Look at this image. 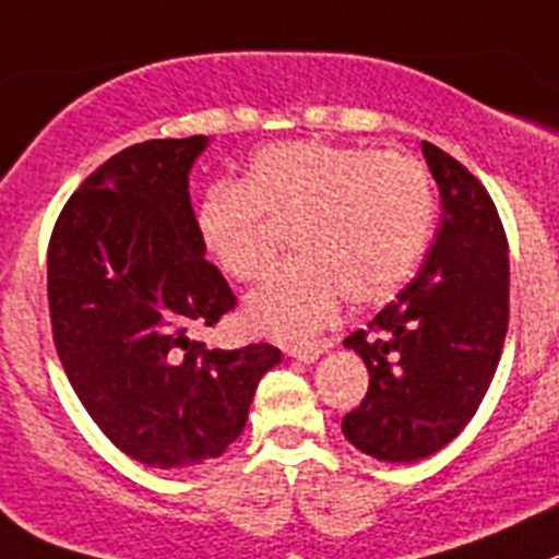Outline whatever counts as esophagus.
<instances>
[{
    "mask_svg": "<svg viewBox=\"0 0 559 559\" xmlns=\"http://www.w3.org/2000/svg\"><path fill=\"white\" fill-rule=\"evenodd\" d=\"M286 353H289V356L300 364H314L317 358L322 356V344H317V342L289 344V347H286Z\"/></svg>",
    "mask_w": 559,
    "mask_h": 559,
    "instance_id": "obj_1",
    "label": "esophagus"
}]
</instances>
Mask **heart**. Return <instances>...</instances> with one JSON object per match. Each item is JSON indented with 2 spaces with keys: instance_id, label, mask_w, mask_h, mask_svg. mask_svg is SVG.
I'll use <instances>...</instances> for the list:
<instances>
[{
  "instance_id": "b5f03b06",
  "label": "heart",
  "mask_w": 559,
  "mask_h": 559,
  "mask_svg": "<svg viewBox=\"0 0 559 559\" xmlns=\"http://www.w3.org/2000/svg\"><path fill=\"white\" fill-rule=\"evenodd\" d=\"M262 217L292 226L295 259L245 297V320L297 338L325 325L342 295L353 306L397 295L430 242L436 195L425 165L403 151L295 140L255 151L239 185L198 198V239L228 278L253 281L273 264Z\"/></svg>"
}]
</instances>
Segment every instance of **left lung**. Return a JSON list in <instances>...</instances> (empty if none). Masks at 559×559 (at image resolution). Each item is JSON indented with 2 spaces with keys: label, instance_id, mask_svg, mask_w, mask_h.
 Listing matches in <instances>:
<instances>
[{
  "label": "left lung",
  "instance_id": "left-lung-1",
  "mask_svg": "<svg viewBox=\"0 0 559 559\" xmlns=\"http://www.w3.org/2000/svg\"><path fill=\"white\" fill-rule=\"evenodd\" d=\"M441 228L416 278L367 331L344 338L364 358L369 391L342 419L344 438L385 463H416L472 421L508 333V239L485 187L421 140Z\"/></svg>",
  "mask_w": 559,
  "mask_h": 559
}]
</instances>
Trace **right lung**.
<instances>
[{
    "label": "right lung",
    "mask_w": 559,
    "mask_h": 559,
    "mask_svg": "<svg viewBox=\"0 0 559 559\" xmlns=\"http://www.w3.org/2000/svg\"><path fill=\"white\" fill-rule=\"evenodd\" d=\"M209 138L145 140L68 198L49 242L55 347L98 430L154 468L221 457L255 385L281 364L267 342L212 350L192 338L234 309L203 255L190 170Z\"/></svg>",
    "instance_id": "right-lung-1"
}]
</instances>
